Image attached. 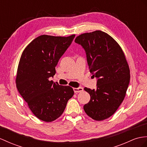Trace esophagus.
Masks as SVG:
<instances>
[{"label": "esophagus", "mask_w": 147, "mask_h": 147, "mask_svg": "<svg viewBox=\"0 0 147 147\" xmlns=\"http://www.w3.org/2000/svg\"><path fill=\"white\" fill-rule=\"evenodd\" d=\"M83 88L82 87H78V88H74V91L75 93H79L83 91Z\"/></svg>", "instance_id": "obj_1"}]
</instances>
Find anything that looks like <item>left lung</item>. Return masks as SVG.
<instances>
[{"instance_id":"8db88e82","label":"left lung","mask_w":147,"mask_h":147,"mask_svg":"<svg viewBox=\"0 0 147 147\" xmlns=\"http://www.w3.org/2000/svg\"><path fill=\"white\" fill-rule=\"evenodd\" d=\"M75 42L84 49L90 72L96 78V88H84L90 95L84 106L92 119H108L123 102L129 85L130 69L119 44L101 30L85 33Z\"/></svg>"}]
</instances>
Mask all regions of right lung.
<instances>
[{"instance_id":"obj_1","label":"right lung","mask_w":147,"mask_h":147,"mask_svg":"<svg viewBox=\"0 0 147 147\" xmlns=\"http://www.w3.org/2000/svg\"><path fill=\"white\" fill-rule=\"evenodd\" d=\"M75 36L40 35L27 46L21 55L16 87L32 113L42 121L50 122L58 119L74 94L71 87L60 85L49 78L55 74L59 59Z\"/></svg>"}]
</instances>
